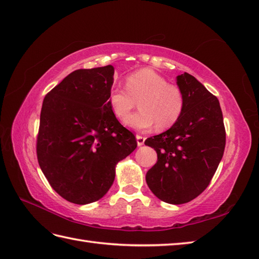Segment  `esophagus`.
Segmentation results:
<instances>
[{
  "mask_svg": "<svg viewBox=\"0 0 259 259\" xmlns=\"http://www.w3.org/2000/svg\"><path fill=\"white\" fill-rule=\"evenodd\" d=\"M136 141H137V145L142 146L143 144H144V142H145V137H143L141 135H136Z\"/></svg>",
  "mask_w": 259,
  "mask_h": 259,
  "instance_id": "obj_1",
  "label": "esophagus"
}]
</instances>
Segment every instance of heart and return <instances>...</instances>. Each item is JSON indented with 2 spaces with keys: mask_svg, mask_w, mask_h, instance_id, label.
Returning <instances> with one entry per match:
<instances>
[{
  "mask_svg": "<svg viewBox=\"0 0 259 259\" xmlns=\"http://www.w3.org/2000/svg\"><path fill=\"white\" fill-rule=\"evenodd\" d=\"M139 100L141 111L125 119V125L136 131H148L154 125L158 130L169 128L180 119L185 106L183 91L151 68L128 75L125 89L113 88L107 102L114 116L124 119Z\"/></svg>",
  "mask_w": 259,
  "mask_h": 259,
  "instance_id": "b5f03b06",
  "label": "heart"
}]
</instances>
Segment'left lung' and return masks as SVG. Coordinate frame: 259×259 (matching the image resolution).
Listing matches in <instances>:
<instances>
[{
  "instance_id": "left-lung-1",
  "label": "left lung",
  "mask_w": 259,
  "mask_h": 259,
  "mask_svg": "<svg viewBox=\"0 0 259 259\" xmlns=\"http://www.w3.org/2000/svg\"><path fill=\"white\" fill-rule=\"evenodd\" d=\"M185 97L180 119L145 145L157 153L146 183L155 196L169 204L188 203L209 185L226 144L223 113L217 97L188 73L177 76Z\"/></svg>"
}]
</instances>
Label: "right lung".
<instances>
[{
  "mask_svg": "<svg viewBox=\"0 0 259 259\" xmlns=\"http://www.w3.org/2000/svg\"><path fill=\"white\" fill-rule=\"evenodd\" d=\"M113 75L112 65L76 70L44 97L37 160L52 188L74 204L104 196L115 166L137 146L108 105Z\"/></svg>",
  "mask_w": 259,
  "mask_h": 259,
  "instance_id": "obj_1",
  "label": "right lung"
}]
</instances>
